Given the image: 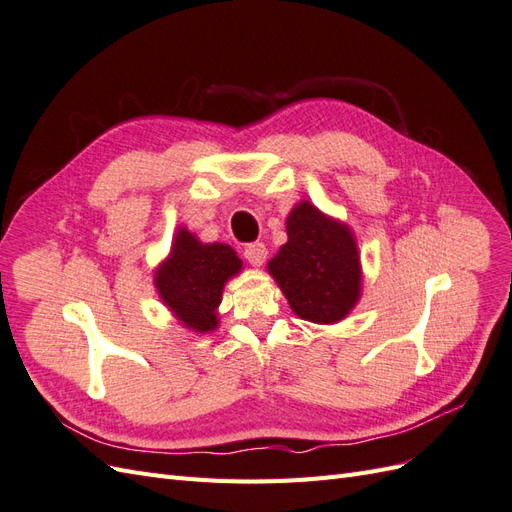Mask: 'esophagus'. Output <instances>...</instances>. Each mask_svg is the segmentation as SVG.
Here are the masks:
<instances>
[{
  "label": "esophagus",
  "instance_id": "34e87169",
  "mask_svg": "<svg viewBox=\"0 0 512 512\" xmlns=\"http://www.w3.org/2000/svg\"><path fill=\"white\" fill-rule=\"evenodd\" d=\"M243 256L250 260V265H254V267H262V262L267 260V245L262 243V241H256V243H250V245H245V252H243Z\"/></svg>",
  "mask_w": 512,
  "mask_h": 512
}]
</instances>
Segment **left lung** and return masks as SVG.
I'll list each match as a JSON object with an SVG mask.
<instances>
[{"label": "left lung", "mask_w": 512, "mask_h": 512, "mask_svg": "<svg viewBox=\"0 0 512 512\" xmlns=\"http://www.w3.org/2000/svg\"><path fill=\"white\" fill-rule=\"evenodd\" d=\"M288 241L267 262L294 314L314 324H337L356 307L363 292L359 243L342 220L309 200L286 218Z\"/></svg>", "instance_id": "obj_1"}]
</instances>
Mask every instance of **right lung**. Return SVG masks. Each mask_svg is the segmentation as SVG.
<instances>
[{
    "label": "right lung",
    "instance_id": "right-lung-1",
    "mask_svg": "<svg viewBox=\"0 0 512 512\" xmlns=\"http://www.w3.org/2000/svg\"><path fill=\"white\" fill-rule=\"evenodd\" d=\"M243 262L226 243H203L185 226L175 230L168 256L153 271L158 297L183 329L211 333L218 329V307L228 280Z\"/></svg>",
    "mask_w": 512,
    "mask_h": 512
}]
</instances>
